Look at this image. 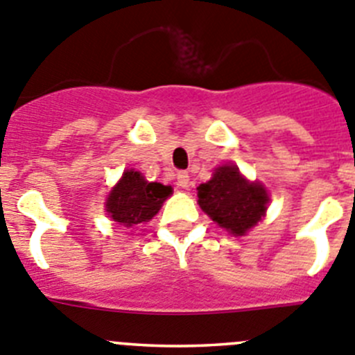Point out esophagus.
I'll return each mask as SVG.
<instances>
[{"mask_svg":"<svg viewBox=\"0 0 355 355\" xmlns=\"http://www.w3.org/2000/svg\"><path fill=\"white\" fill-rule=\"evenodd\" d=\"M177 185L182 189H187L189 187V175L185 171H180L177 175Z\"/></svg>","mask_w":355,"mask_h":355,"instance_id":"34e87169","label":"esophagus"}]
</instances>
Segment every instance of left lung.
Returning <instances> with one entry per match:
<instances>
[{
  "label": "left lung",
  "instance_id": "left-lung-1",
  "mask_svg": "<svg viewBox=\"0 0 355 355\" xmlns=\"http://www.w3.org/2000/svg\"><path fill=\"white\" fill-rule=\"evenodd\" d=\"M201 210L234 236H243L266 214L270 196L257 182H248L234 164H223L198 187Z\"/></svg>",
  "mask_w": 355,
  "mask_h": 355
}]
</instances>
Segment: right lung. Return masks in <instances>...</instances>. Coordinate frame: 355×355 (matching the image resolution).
Returning a JSON list of instances; mask_svg holds the SVG:
<instances>
[{"mask_svg": "<svg viewBox=\"0 0 355 355\" xmlns=\"http://www.w3.org/2000/svg\"><path fill=\"white\" fill-rule=\"evenodd\" d=\"M173 193L170 185L147 182L140 171L125 170L107 198L108 217L125 230L148 223L166 198Z\"/></svg>", "mask_w": 355, "mask_h": 355, "instance_id": "1", "label": "right lung"}]
</instances>
